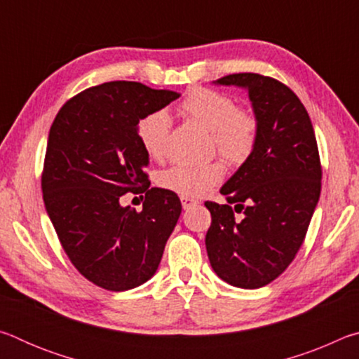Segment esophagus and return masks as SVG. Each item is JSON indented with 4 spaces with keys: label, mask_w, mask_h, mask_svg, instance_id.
I'll list each match as a JSON object with an SVG mask.
<instances>
[{
    "label": "esophagus",
    "mask_w": 359,
    "mask_h": 359,
    "mask_svg": "<svg viewBox=\"0 0 359 359\" xmlns=\"http://www.w3.org/2000/svg\"><path fill=\"white\" fill-rule=\"evenodd\" d=\"M180 201H182V208H184V209H190L191 205L199 204L198 199L190 198V196H180Z\"/></svg>",
    "instance_id": "34e87169"
}]
</instances>
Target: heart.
Masks as SVG:
<instances>
[{"mask_svg":"<svg viewBox=\"0 0 359 359\" xmlns=\"http://www.w3.org/2000/svg\"><path fill=\"white\" fill-rule=\"evenodd\" d=\"M180 112L212 133L214 147L231 165H241L252 155L258 137V118L248 109L238 107L229 95L209 88H193L180 102ZM171 117L165 111H154L137 123L142 149L154 160L166 155ZM224 175L220 161L205 165H174L163 171L158 182L163 188L182 196H201L214 188Z\"/></svg>","mask_w":359,"mask_h":359,"instance_id":"obj_1","label":"heart"}]
</instances>
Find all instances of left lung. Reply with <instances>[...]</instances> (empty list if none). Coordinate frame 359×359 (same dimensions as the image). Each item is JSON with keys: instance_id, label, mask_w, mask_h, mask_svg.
<instances>
[{"instance_id": "1", "label": "left lung", "mask_w": 359, "mask_h": 359, "mask_svg": "<svg viewBox=\"0 0 359 359\" xmlns=\"http://www.w3.org/2000/svg\"><path fill=\"white\" fill-rule=\"evenodd\" d=\"M217 85L248 92L258 118L252 155L220 188L228 204L208 201L212 223L205 248L215 274L238 288H261L294 259L321 191V166L311 117L282 82L255 72ZM245 215L241 221L233 208Z\"/></svg>"}]
</instances>
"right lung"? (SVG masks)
<instances>
[{
	"label": "right lung",
	"mask_w": 359,
	"mask_h": 359,
	"mask_svg": "<svg viewBox=\"0 0 359 359\" xmlns=\"http://www.w3.org/2000/svg\"><path fill=\"white\" fill-rule=\"evenodd\" d=\"M179 96L139 82H106L71 98L48 131L46 210L71 263L104 290L126 291L154 277L177 224V194L149 188L137 123ZM130 191L146 193L141 212L119 204Z\"/></svg>",
	"instance_id": "1"
}]
</instances>
